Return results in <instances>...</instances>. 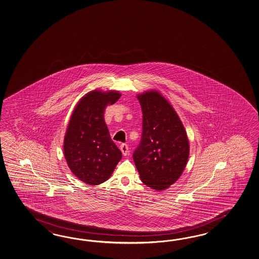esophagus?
Here are the masks:
<instances>
[{
    "label": "esophagus",
    "instance_id": "34e87169",
    "mask_svg": "<svg viewBox=\"0 0 259 259\" xmlns=\"http://www.w3.org/2000/svg\"><path fill=\"white\" fill-rule=\"evenodd\" d=\"M120 149H121V152H122V154H123L124 156H127V155H128L130 150H128V146H127L126 144H122V145L120 146Z\"/></svg>",
    "mask_w": 259,
    "mask_h": 259
}]
</instances>
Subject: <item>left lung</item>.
I'll return each mask as SVG.
<instances>
[{"mask_svg":"<svg viewBox=\"0 0 259 259\" xmlns=\"http://www.w3.org/2000/svg\"><path fill=\"white\" fill-rule=\"evenodd\" d=\"M137 99L143 112V133L133 160L141 180L153 190L163 191L185 169L189 140L178 113L161 94L150 90Z\"/></svg>","mask_w":259,"mask_h":259,"instance_id":"obj_1","label":"left lung"}]
</instances>
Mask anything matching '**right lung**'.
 Wrapping results in <instances>:
<instances>
[{
  "label": "right lung",
  "mask_w": 259,
  "mask_h": 259,
  "mask_svg": "<svg viewBox=\"0 0 259 259\" xmlns=\"http://www.w3.org/2000/svg\"><path fill=\"white\" fill-rule=\"evenodd\" d=\"M117 91L93 90L75 107L64 139V155L71 172L89 185L110 179L122 158L104 120V111L119 100Z\"/></svg>",
  "instance_id": "obj_1"
}]
</instances>
